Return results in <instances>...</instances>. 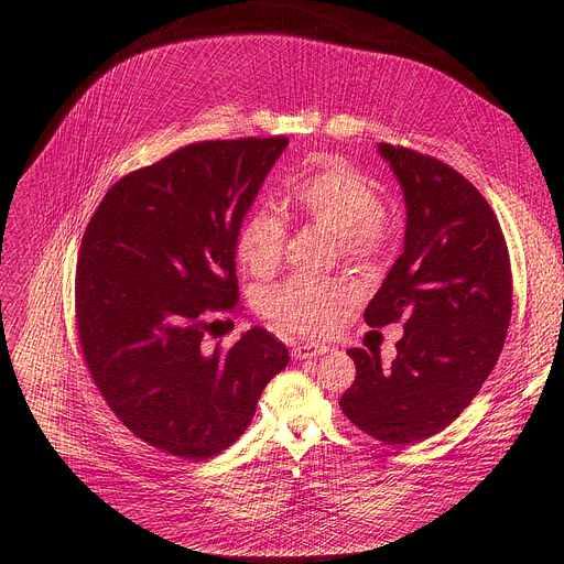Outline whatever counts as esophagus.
<instances>
[{
	"instance_id": "1",
	"label": "esophagus",
	"mask_w": 564,
	"mask_h": 564,
	"mask_svg": "<svg viewBox=\"0 0 564 564\" xmlns=\"http://www.w3.org/2000/svg\"><path fill=\"white\" fill-rule=\"evenodd\" d=\"M324 352H328V348H326V346H318V344H296V346L292 348V357L299 359V361L314 359V357L324 355Z\"/></svg>"
}]
</instances>
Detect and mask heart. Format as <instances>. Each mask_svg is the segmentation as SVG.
<instances>
[{"label": "heart", "instance_id": "b5f03b06", "mask_svg": "<svg viewBox=\"0 0 564 564\" xmlns=\"http://www.w3.org/2000/svg\"><path fill=\"white\" fill-rule=\"evenodd\" d=\"M285 200L299 218L339 236V248L348 257H368L383 240L377 187L339 158H321L312 172L290 185ZM285 246V220L270 207L252 209L236 234L238 261L259 279L279 270ZM348 301L350 290L339 281L294 276L263 294L261 312L288 335H324Z\"/></svg>", "mask_w": 564, "mask_h": 564}]
</instances>
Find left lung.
Instances as JSON below:
<instances>
[{"instance_id": "1", "label": "left lung", "mask_w": 564, "mask_h": 564, "mask_svg": "<svg viewBox=\"0 0 564 564\" xmlns=\"http://www.w3.org/2000/svg\"><path fill=\"white\" fill-rule=\"evenodd\" d=\"M406 200L404 252L364 318L370 328L404 321L390 368L379 348H350L357 366L341 394L346 417L392 446L417 444L470 404L502 352L513 303L507 240L487 203L433 155L381 142Z\"/></svg>"}]
</instances>
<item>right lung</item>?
I'll return each instance as SVG.
<instances>
[{
  "mask_svg": "<svg viewBox=\"0 0 564 564\" xmlns=\"http://www.w3.org/2000/svg\"><path fill=\"white\" fill-rule=\"evenodd\" d=\"M285 147V135L187 144L120 178L83 236L75 318L85 364L118 420L163 453L225 451L290 361L257 326L229 350L205 346L238 310L236 234Z\"/></svg>",
  "mask_w": 564,
  "mask_h": 564,
  "instance_id": "obj_1",
  "label": "right lung"
}]
</instances>
